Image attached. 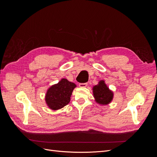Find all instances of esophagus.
Here are the masks:
<instances>
[{
    "instance_id": "34e87169",
    "label": "esophagus",
    "mask_w": 157,
    "mask_h": 157,
    "mask_svg": "<svg viewBox=\"0 0 157 157\" xmlns=\"http://www.w3.org/2000/svg\"><path fill=\"white\" fill-rule=\"evenodd\" d=\"M88 85V83H80L78 84V86L80 87H86Z\"/></svg>"
}]
</instances>
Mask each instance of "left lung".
Returning <instances> with one entry per match:
<instances>
[{
    "mask_svg": "<svg viewBox=\"0 0 157 157\" xmlns=\"http://www.w3.org/2000/svg\"><path fill=\"white\" fill-rule=\"evenodd\" d=\"M94 96L96 101L101 105H107L113 98V94L106 86L103 80L99 82V84L93 88Z\"/></svg>",
    "mask_w": 157,
    "mask_h": 157,
    "instance_id": "8db88e82",
    "label": "left lung"
}]
</instances>
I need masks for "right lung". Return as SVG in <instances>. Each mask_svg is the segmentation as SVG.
Instances as JSON below:
<instances>
[{
	"label": "right lung",
	"mask_w": 157,
	"mask_h": 157,
	"mask_svg": "<svg viewBox=\"0 0 157 157\" xmlns=\"http://www.w3.org/2000/svg\"><path fill=\"white\" fill-rule=\"evenodd\" d=\"M76 87V84L65 78L61 79L51 86L46 92L45 100L47 105L53 110H58L67 105L70 101V97Z\"/></svg>",
	"instance_id": "add662e5"
}]
</instances>
